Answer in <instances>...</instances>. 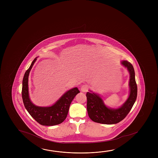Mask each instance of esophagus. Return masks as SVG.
<instances>
[{"label": "esophagus", "mask_w": 158, "mask_h": 158, "mask_svg": "<svg viewBox=\"0 0 158 158\" xmlns=\"http://www.w3.org/2000/svg\"><path fill=\"white\" fill-rule=\"evenodd\" d=\"M80 90L82 92H84V93L86 92L88 90V86L86 85H83L81 86Z\"/></svg>", "instance_id": "obj_1"}]
</instances>
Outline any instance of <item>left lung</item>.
<instances>
[{
	"mask_svg": "<svg viewBox=\"0 0 158 158\" xmlns=\"http://www.w3.org/2000/svg\"><path fill=\"white\" fill-rule=\"evenodd\" d=\"M121 64L129 73V94L127 100L117 109L106 106L101 96L92 91L87 92V111L92 121L102 124H116L124 119L135 104L137 96V86L133 67L127 60H122Z\"/></svg>",
	"mask_w": 158,
	"mask_h": 158,
	"instance_id": "8db88e82",
	"label": "left lung"
}]
</instances>
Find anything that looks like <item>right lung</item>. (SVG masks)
<instances>
[{"instance_id": "1", "label": "right lung", "mask_w": 158, "mask_h": 158, "mask_svg": "<svg viewBox=\"0 0 158 158\" xmlns=\"http://www.w3.org/2000/svg\"><path fill=\"white\" fill-rule=\"evenodd\" d=\"M37 58L34 59L23 76L22 87V98L23 104L29 114L39 123L43 126H55L62 123L64 121L67 116L72 101L80 91L77 88L69 90L52 106L42 107L34 105L29 96L28 81L29 74L37 60Z\"/></svg>"}]
</instances>
